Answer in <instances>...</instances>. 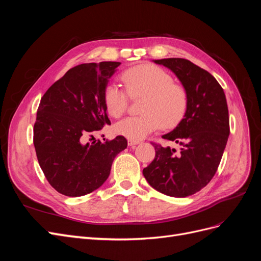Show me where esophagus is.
I'll use <instances>...</instances> for the list:
<instances>
[{
    "label": "esophagus",
    "instance_id": "obj_1",
    "mask_svg": "<svg viewBox=\"0 0 261 261\" xmlns=\"http://www.w3.org/2000/svg\"><path fill=\"white\" fill-rule=\"evenodd\" d=\"M139 144V140H133V139H128V146L129 147H135L136 145Z\"/></svg>",
    "mask_w": 261,
    "mask_h": 261
}]
</instances>
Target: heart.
I'll use <instances>...</instances> for the list:
<instances>
[{
    "label": "heart",
    "instance_id": "b5f03b06",
    "mask_svg": "<svg viewBox=\"0 0 261 261\" xmlns=\"http://www.w3.org/2000/svg\"><path fill=\"white\" fill-rule=\"evenodd\" d=\"M126 91L132 98L143 97L138 116L125 117L114 125L117 135L139 140L160 128H173L183 120L188 108V92L163 68L145 64L123 74ZM105 102L110 115L121 116L127 109L128 96L120 87L110 84L105 91Z\"/></svg>",
    "mask_w": 261,
    "mask_h": 261
}]
</instances>
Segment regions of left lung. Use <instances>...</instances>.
<instances>
[{
    "instance_id": "8db88e82",
    "label": "left lung",
    "mask_w": 261,
    "mask_h": 261,
    "mask_svg": "<svg viewBox=\"0 0 261 261\" xmlns=\"http://www.w3.org/2000/svg\"><path fill=\"white\" fill-rule=\"evenodd\" d=\"M153 62L176 75L189 102L183 120L162 136L179 145V150L152 144L155 156L143 174L158 192L183 198L199 192L218 170L230 135L226 98L216 78L191 61L171 58Z\"/></svg>"
}]
</instances>
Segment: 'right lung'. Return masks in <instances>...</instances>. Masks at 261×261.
Instances as JSON below:
<instances>
[{
	"instance_id": "obj_1",
	"label": "right lung",
	"mask_w": 261,
	"mask_h": 261,
	"mask_svg": "<svg viewBox=\"0 0 261 261\" xmlns=\"http://www.w3.org/2000/svg\"><path fill=\"white\" fill-rule=\"evenodd\" d=\"M120 62L86 63L67 70L41 98L34 126L38 162L50 185L69 197L96 191L127 140H94L110 122L105 102L109 80ZM91 137L93 142H88ZM91 139V140H92Z\"/></svg>"
}]
</instances>
